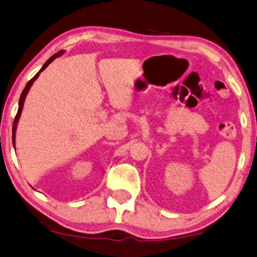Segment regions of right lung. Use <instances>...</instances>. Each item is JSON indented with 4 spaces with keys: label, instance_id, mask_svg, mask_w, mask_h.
<instances>
[{
    "label": "right lung",
    "instance_id": "obj_1",
    "mask_svg": "<svg viewBox=\"0 0 257 257\" xmlns=\"http://www.w3.org/2000/svg\"><path fill=\"white\" fill-rule=\"evenodd\" d=\"M63 53H64V51H61V52H58V53H56V54H54V55L52 56V57H49L48 60L46 61V63H45V64L43 65V67L42 69H40L38 72H37V74H36L33 79H31L28 83L26 84V87H25V89H24V91H22V93H21V96H20V99H19V108H18V112H17V115H16V118H15V121H13V127H12V143H13V147H16V131H17V126H18V121H19V118H20V115H21V111H22V108H24V103H25V99H26V97H27V94H28V92H29V90H30V88H31V85H33V83L35 82L36 81V79L38 78L39 76V74L42 73V72L46 69V67L51 64V63L55 60L56 57H60L61 55H63Z\"/></svg>",
    "mask_w": 257,
    "mask_h": 257
}]
</instances>
